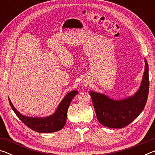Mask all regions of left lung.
Returning a JSON list of instances; mask_svg holds the SVG:
<instances>
[{
  "mask_svg": "<svg viewBox=\"0 0 155 155\" xmlns=\"http://www.w3.org/2000/svg\"><path fill=\"white\" fill-rule=\"evenodd\" d=\"M149 91L148 65L145 59V70L140 88L134 96L114 101L103 94L91 91L90 96L97 119L104 127L122 128L130 124L143 111Z\"/></svg>",
  "mask_w": 155,
  "mask_h": 155,
  "instance_id": "8db88e82",
  "label": "left lung"
}]
</instances>
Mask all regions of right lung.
Masks as SVG:
<instances>
[{
  "label": "right lung",
  "mask_w": 155,
  "mask_h": 155,
  "mask_svg": "<svg viewBox=\"0 0 155 155\" xmlns=\"http://www.w3.org/2000/svg\"><path fill=\"white\" fill-rule=\"evenodd\" d=\"M77 94H78V91L74 90L68 93L60 103L54 114H52L51 116L43 117V118L24 116L15 109L9 98V101L10 106L15 115L27 127L38 133H53L61 130L65 126L67 119L68 107L72 98Z\"/></svg>",
  "instance_id": "obj_1"
}]
</instances>
